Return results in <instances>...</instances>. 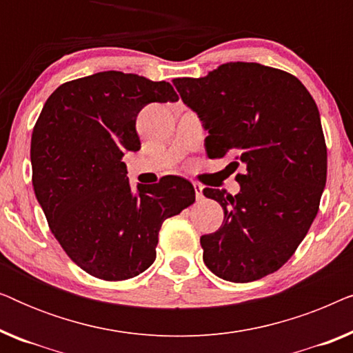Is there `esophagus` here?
Segmentation results:
<instances>
[{"label": "esophagus", "instance_id": "obj_1", "mask_svg": "<svg viewBox=\"0 0 353 353\" xmlns=\"http://www.w3.org/2000/svg\"><path fill=\"white\" fill-rule=\"evenodd\" d=\"M192 186H194V191H196V199L201 201L202 197H204V194H202V190H204V188H202L201 183L197 181H192Z\"/></svg>", "mask_w": 353, "mask_h": 353}]
</instances>
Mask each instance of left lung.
I'll list each match as a JSON object with an SVG mask.
<instances>
[{"label": "left lung", "mask_w": 353, "mask_h": 353, "mask_svg": "<svg viewBox=\"0 0 353 353\" xmlns=\"http://www.w3.org/2000/svg\"><path fill=\"white\" fill-rule=\"evenodd\" d=\"M183 103L209 130L210 159L233 156L241 191L205 188L223 223L204 234V263L250 283L283 267L305 238L326 185V141L315 99L297 77L257 62H228L204 79H175ZM230 163V165H231Z\"/></svg>", "instance_id": "8db88e82"}]
</instances>
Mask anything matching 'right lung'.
<instances>
[{"mask_svg":"<svg viewBox=\"0 0 353 353\" xmlns=\"http://www.w3.org/2000/svg\"><path fill=\"white\" fill-rule=\"evenodd\" d=\"M168 101L178 94L167 81L99 72L57 86L33 127V191L51 233L91 276L122 281L143 273L163 221L196 199L191 183L175 175L133 194L122 162L141 148L139 110Z\"/></svg>","mask_w":353,"mask_h":353,"instance_id":"obj_1","label":"right lung"}]
</instances>
